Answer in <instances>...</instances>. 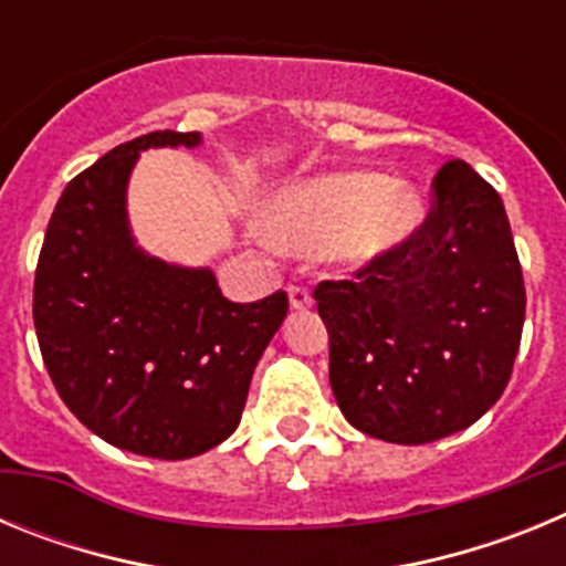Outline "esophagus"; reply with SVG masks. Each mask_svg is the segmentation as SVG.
<instances>
[{"mask_svg":"<svg viewBox=\"0 0 566 566\" xmlns=\"http://www.w3.org/2000/svg\"><path fill=\"white\" fill-rule=\"evenodd\" d=\"M289 303H292L294 312H303V308L314 306V297H312V292H308V289L292 286V289H289Z\"/></svg>","mask_w":566,"mask_h":566,"instance_id":"obj_1","label":"esophagus"}]
</instances>
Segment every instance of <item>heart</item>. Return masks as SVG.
Listing matches in <instances>:
<instances>
[{
  "label": "heart",
  "mask_w": 566,
  "mask_h": 566,
  "mask_svg": "<svg viewBox=\"0 0 566 566\" xmlns=\"http://www.w3.org/2000/svg\"><path fill=\"white\" fill-rule=\"evenodd\" d=\"M424 221L422 195L377 172H332L289 184L263 203L260 227L274 247L308 252L326 247L345 266L388 258Z\"/></svg>",
  "instance_id": "heart-1"
}]
</instances>
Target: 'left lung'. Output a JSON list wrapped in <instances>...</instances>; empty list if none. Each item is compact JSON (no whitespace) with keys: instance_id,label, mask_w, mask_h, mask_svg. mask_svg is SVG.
I'll return each mask as SVG.
<instances>
[{"instance_id":"1","label":"left lung","mask_w":566,"mask_h":566,"mask_svg":"<svg viewBox=\"0 0 566 566\" xmlns=\"http://www.w3.org/2000/svg\"><path fill=\"white\" fill-rule=\"evenodd\" d=\"M328 379L357 431L424 444L488 413L513 374L524 280L499 192L464 161L433 178V207L402 249L314 289Z\"/></svg>"}]
</instances>
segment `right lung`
Instances as JSON below:
<instances>
[{"label": "right lung", "instance_id": "obj_1", "mask_svg": "<svg viewBox=\"0 0 566 566\" xmlns=\"http://www.w3.org/2000/svg\"><path fill=\"white\" fill-rule=\"evenodd\" d=\"M201 133L142 135L64 187L48 223L33 323L59 397L104 442L189 459L232 437L254 365L289 312L286 292L232 303L212 269L144 252L127 184L149 147H198Z\"/></svg>", "mask_w": 566, "mask_h": 566}]
</instances>
